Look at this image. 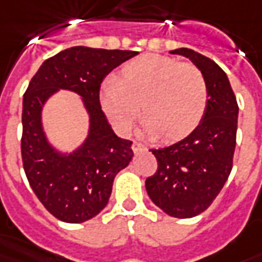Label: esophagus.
I'll list each match as a JSON object with an SVG mask.
<instances>
[{
    "instance_id": "esophagus-1",
    "label": "esophagus",
    "mask_w": 262,
    "mask_h": 262,
    "mask_svg": "<svg viewBox=\"0 0 262 262\" xmlns=\"http://www.w3.org/2000/svg\"><path fill=\"white\" fill-rule=\"evenodd\" d=\"M132 150L135 151V152H137V151L144 150V146H143L141 143H139V141H133V144H132Z\"/></svg>"
}]
</instances>
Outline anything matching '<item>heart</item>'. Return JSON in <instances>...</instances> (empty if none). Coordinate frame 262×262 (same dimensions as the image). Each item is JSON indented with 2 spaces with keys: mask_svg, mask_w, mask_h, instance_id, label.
Wrapping results in <instances>:
<instances>
[{
  "mask_svg": "<svg viewBox=\"0 0 262 262\" xmlns=\"http://www.w3.org/2000/svg\"><path fill=\"white\" fill-rule=\"evenodd\" d=\"M104 114L119 135H127L139 115L143 130L161 141L189 136L204 118L207 83L199 69L172 58L146 54L123 65L119 82L106 79L100 92Z\"/></svg>",
  "mask_w": 262,
  "mask_h": 262,
  "instance_id": "b5f03b06",
  "label": "heart"
}]
</instances>
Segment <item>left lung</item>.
Masks as SVG:
<instances>
[{
    "label": "left lung",
    "mask_w": 262,
    "mask_h": 262,
    "mask_svg": "<svg viewBox=\"0 0 262 262\" xmlns=\"http://www.w3.org/2000/svg\"><path fill=\"white\" fill-rule=\"evenodd\" d=\"M189 58L208 89L204 118L194 132L172 146L154 148L157 172L146 179L152 203L175 218L205 211L220 194L233 165L239 106L229 79L210 58L190 48L170 51Z\"/></svg>",
    "instance_id": "8db88e82"
}]
</instances>
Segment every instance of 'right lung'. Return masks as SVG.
Instances as JSON below:
<instances>
[{
	"label": "right lung",
	"instance_id": "obj_1",
	"mask_svg": "<svg viewBox=\"0 0 262 262\" xmlns=\"http://www.w3.org/2000/svg\"><path fill=\"white\" fill-rule=\"evenodd\" d=\"M137 51L77 46L42 62L23 96L22 161L34 194L55 218L80 224L100 214L108 204L114 179L129 165L132 141L118 137L100 104L104 77ZM59 88L82 97L91 116L89 135L82 146L63 155L47 140L42 106Z\"/></svg>",
	"mask_w": 262,
	"mask_h": 262
}]
</instances>
